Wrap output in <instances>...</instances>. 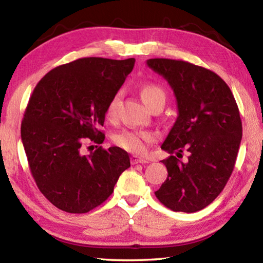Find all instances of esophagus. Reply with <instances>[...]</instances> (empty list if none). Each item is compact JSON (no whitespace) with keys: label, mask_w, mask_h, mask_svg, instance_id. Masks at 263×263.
Listing matches in <instances>:
<instances>
[{"label":"esophagus","mask_w":263,"mask_h":263,"mask_svg":"<svg viewBox=\"0 0 263 263\" xmlns=\"http://www.w3.org/2000/svg\"><path fill=\"white\" fill-rule=\"evenodd\" d=\"M131 163H132V164H137V163H148V161H147V160L142 159V158L137 157V155H132V157H131Z\"/></svg>","instance_id":"1"}]
</instances>
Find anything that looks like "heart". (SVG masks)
<instances>
[{
	"mask_svg": "<svg viewBox=\"0 0 263 263\" xmlns=\"http://www.w3.org/2000/svg\"><path fill=\"white\" fill-rule=\"evenodd\" d=\"M139 92L142 101L148 106L152 105L158 100H164L166 95L162 88L154 83L144 82L139 86ZM122 101V92H115L108 102L105 109L106 117L112 119L117 115V111ZM115 145L133 154H145L153 142L157 140V135L147 130H123L115 133L112 137Z\"/></svg>",
	"mask_w": 263,
	"mask_h": 263,
	"instance_id": "b5f03b06",
	"label": "heart"
}]
</instances>
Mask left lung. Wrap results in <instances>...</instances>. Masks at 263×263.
<instances>
[{
	"mask_svg": "<svg viewBox=\"0 0 263 263\" xmlns=\"http://www.w3.org/2000/svg\"><path fill=\"white\" fill-rule=\"evenodd\" d=\"M147 65L167 80L179 109L161 146L171 154L162 160L168 176L155 196L173 211H199L215 201L233 172L242 138L237 102L210 69L163 58L148 59ZM183 150L190 153L186 163L177 159Z\"/></svg>",
	"mask_w": 263,
	"mask_h": 263,
	"instance_id": "left-lung-1",
	"label": "left lung"
}]
</instances>
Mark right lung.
Listing matches in <instances>:
<instances>
[{
	"label": "right lung",
	"mask_w": 263,
	"mask_h": 263,
	"mask_svg": "<svg viewBox=\"0 0 263 263\" xmlns=\"http://www.w3.org/2000/svg\"><path fill=\"white\" fill-rule=\"evenodd\" d=\"M135 59L81 58L50 70L33 89L21 126L30 172L53 205L86 213L108 199L130 158L100 146L83 154L84 141L102 144L105 109L132 72ZM97 147V146H96Z\"/></svg>",
	"instance_id": "add662e5"
}]
</instances>
